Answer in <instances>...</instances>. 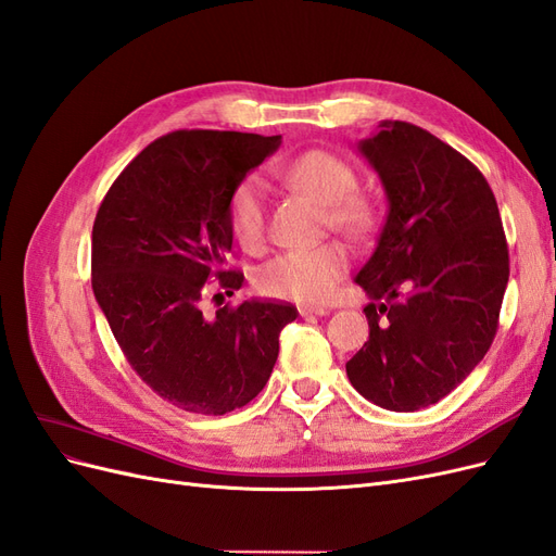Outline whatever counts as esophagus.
<instances>
[{
  "mask_svg": "<svg viewBox=\"0 0 556 556\" xmlns=\"http://www.w3.org/2000/svg\"><path fill=\"white\" fill-rule=\"evenodd\" d=\"M327 313H329V311L323 308V306H301V308H299V315H301V317H313V315H315V317H323V315H327Z\"/></svg>",
  "mask_w": 556,
  "mask_h": 556,
  "instance_id": "1",
  "label": "esophagus"
}]
</instances>
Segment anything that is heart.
<instances>
[{"instance_id":"1","label":"heart","mask_w":556,"mask_h":556,"mask_svg":"<svg viewBox=\"0 0 556 556\" xmlns=\"http://www.w3.org/2000/svg\"><path fill=\"white\" fill-rule=\"evenodd\" d=\"M292 188L315 197L327 206L329 223L352 239H364L378 225V208L368 197L355 192L357 174L339 155L308 150L282 169ZM231 237L245 250H257L266 233V185L260 176L243 178L227 204ZM350 266L341 243L288 250L268 262L260 276V290L268 296L317 304L325 301Z\"/></svg>"}]
</instances>
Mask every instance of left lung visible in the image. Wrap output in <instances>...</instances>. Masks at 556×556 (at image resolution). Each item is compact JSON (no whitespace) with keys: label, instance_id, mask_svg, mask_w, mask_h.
I'll return each mask as SVG.
<instances>
[{"label":"left lung","instance_id":"1","mask_svg":"<svg viewBox=\"0 0 556 556\" xmlns=\"http://www.w3.org/2000/svg\"><path fill=\"white\" fill-rule=\"evenodd\" d=\"M387 197L374 255L355 282L368 341L345 364L355 390L394 413L439 403L490 350L508 243L490 182L427 129L382 121L359 141Z\"/></svg>","mask_w":556,"mask_h":556}]
</instances>
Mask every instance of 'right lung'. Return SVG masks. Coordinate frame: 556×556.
Here are the masks:
<instances>
[{"label":"right lung","mask_w":556,"mask_h":556,"mask_svg":"<svg viewBox=\"0 0 556 556\" xmlns=\"http://www.w3.org/2000/svg\"><path fill=\"white\" fill-rule=\"evenodd\" d=\"M282 137L180 129L157 139L115 178L92 227V290L139 378L174 406L225 415L255 399L278 359L292 304L243 301L204 315L208 280L227 271L233 188ZM217 296V294H215Z\"/></svg>","instance_id":"add662e5"}]
</instances>
